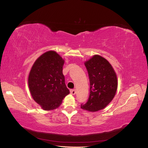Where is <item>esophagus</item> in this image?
<instances>
[{
    "label": "esophagus",
    "instance_id": "34e87169",
    "mask_svg": "<svg viewBox=\"0 0 148 148\" xmlns=\"http://www.w3.org/2000/svg\"><path fill=\"white\" fill-rule=\"evenodd\" d=\"M71 93L72 95L76 94V90H75V89H71Z\"/></svg>",
    "mask_w": 148,
    "mask_h": 148
}]
</instances>
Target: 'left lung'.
<instances>
[{"instance_id":"8db88e82","label":"left lung","mask_w":148,"mask_h":148,"mask_svg":"<svg viewBox=\"0 0 148 148\" xmlns=\"http://www.w3.org/2000/svg\"><path fill=\"white\" fill-rule=\"evenodd\" d=\"M90 81V94L81 108L88 112L101 110L111 102L116 93L117 78L108 61L99 55H94L85 63Z\"/></svg>"}]
</instances>
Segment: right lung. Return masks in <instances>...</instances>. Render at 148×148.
I'll return each mask as SVG.
<instances>
[{
	"label": "right lung",
	"instance_id": "right-lung-1",
	"mask_svg": "<svg viewBox=\"0 0 148 148\" xmlns=\"http://www.w3.org/2000/svg\"><path fill=\"white\" fill-rule=\"evenodd\" d=\"M64 60L55 51H47L38 58L31 69L28 85L33 99L44 110L60 106L70 92L63 74Z\"/></svg>",
	"mask_w": 148,
	"mask_h": 148
}]
</instances>
